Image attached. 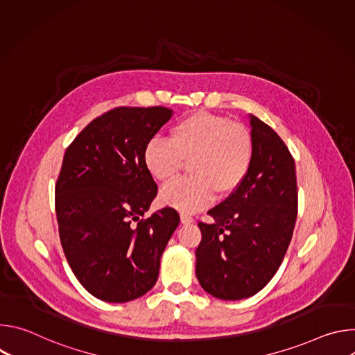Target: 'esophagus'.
I'll return each instance as SVG.
<instances>
[{"mask_svg":"<svg viewBox=\"0 0 355 355\" xmlns=\"http://www.w3.org/2000/svg\"><path fill=\"white\" fill-rule=\"evenodd\" d=\"M193 222V218L192 216H189V215H187V214H181V223L182 225H189V223H192Z\"/></svg>","mask_w":355,"mask_h":355,"instance_id":"obj_1","label":"esophagus"}]
</instances>
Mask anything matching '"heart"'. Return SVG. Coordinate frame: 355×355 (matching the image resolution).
Wrapping results in <instances>:
<instances>
[{
  "instance_id": "1",
  "label": "heart",
  "mask_w": 355,
  "mask_h": 355,
  "mask_svg": "<svg viewBox=\"0 0 355 355\" xmlns=\"http://www.w3.org/2000/svg\"><path fill=\"white\" fill-rule=\"evenodd\" d=\"M254 160V139L239 122L223 115L195 112L178 121L170 140L151 139L144 147V164L157 181L175 180L189 162L191 177L162 192V200L182 212H196L220 196L234 193Z\"/></svg>"
}]
</instances>
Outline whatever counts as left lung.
Wrapping results in <instances>:
<instances>
[{"instance_id": "8db88e82", "label": "left lung", "mask_w": 355, "mask_h": 355, "mask_svg": "<svg viewBox=\"0 0 355 355\" xmlns=\"http://www.w3.org/2000/svg\"><path fill=\"white\" fill-rule=\"evenodd\" d=\"M254 160L241 187L199 222L196 278L225 300L250 297L278 271L297 216L295 162L278 133L251 116Z\"/></svg>"}]
</instances>
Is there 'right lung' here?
Masks as SVG:
<instances>
[{"instance_id": "1", "label": "right lung", "mask_w": 355, "mask_h": 355, "mask_svg": "<svg viewBox=\"0 0 355 355\" xmlns=\"http://www.w3.org/2000/svg\"><path fill=\"white\" fill-rule=\"evenodd\" d=\"M171 115L164 107H118L66 148L55 188L60 243L76 278L101 300L123 303L153 288L180 223L170 207L146 216L157 184L144 147Z\"/></svg>"}]
</instances>
